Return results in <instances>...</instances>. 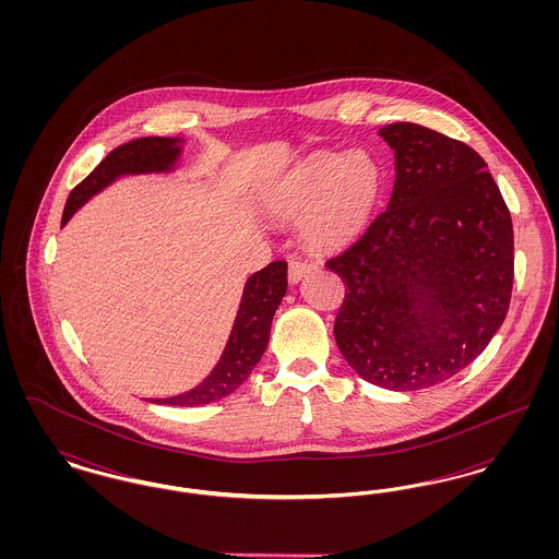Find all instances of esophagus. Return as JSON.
<instances>
[{"label":"esophagus","instance_id":"obj_1","mask_svg":"<svg viewBox=\"0 0 559 559\" xmlns=\"http://www.w3.org/2000/svg\"><path fill=\"white\" fill-rule=\"evenodd\" d=\"M310 270H312V264L301 262V260H292V262H289V283H292V285L299 283L301 276H306Z\"/></svg>","mask_w":559,"mask_h":559}]
</instances>
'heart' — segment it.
<instances>
[{
    "label": "heart",
    "instance_id": "obj_1",
    "mask_svg": "<svg viewBox=\"0 0 559 559\" xmlns=\"http://www.w3.org/2000/svg\"><path fill=\"white\" fill-rule=\"evenodd\" d=\"M381 167L371 153H320L292 169L267 190V210L301 217V233L317 249H340L356 239L381 194Z\"/></svg>",
    "mask_w": 559,
    "mask_h": 559
}]
</instances>
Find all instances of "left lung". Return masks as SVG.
Listing matches in <instances>:
<instances>
[{
    "instance_id": "obj_1",
    "label": "left lung",
    "mask_w": 559,
    "mask_h": 559,
    "mask_svg": "<svg viewBox=\"0 0 559 559\" xmlns=\"http://www.w3.org/2000/svg\"><path fill=\"white\" fill-rule=\"evenodd\" d=\"M379 135L394 148L385 212L326 267L346 285L335 342L372 385L413 392L472 365L503 324L513 226L486 160L417 123Z\"/></svg>"
}]
</instances>
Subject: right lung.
Wrapping results in <instances>:
<instances>
[{"label": "right lung", "mask_w": 559, "mask_h": 559, "mask_svg": "<svg viewBox=\"0 0 559 559\" xmlns=\"http://www.w3.org/2000/svg\"><path fill=\"white\" fill-rule=\"evenodd\" d=\"M178 144V138L151 135L138 138L110 151L107 157L96 165V169L71 190L62 213V226L90 197L100 192L115 178L123 174H148L171 169V165L178 160L182 151ZM285 293L287 262L283 260H276L258 270L253 276H249L242 289L239 312L233 324L228 344L224 347L215 369L207 374V379L187 394L151 402L169 406H201L233 394L264 356L270 340V324Z\"/></svg>", "instance_id": "1"}]
</instances>
